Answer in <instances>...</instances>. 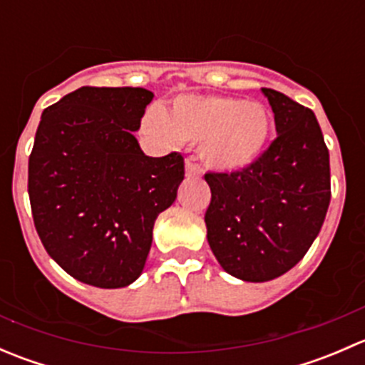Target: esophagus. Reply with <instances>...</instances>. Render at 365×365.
Instances as JSON below:
<instances>
[{
    "mask_svg": "<svg viewBox=\"0 0 365 365\" xmlns=\"http://www.w3.org/2000/svg\"><path fill=\"white\" fill-rule=\"evenodd\" d=\"M200 175H201V169L197 168L194 162L187 160L185 162V176H187V178H196V176H200Z\"/></svg>",
    "mask_w": 365,
    "mask_h": 365,
    "instance_id": "34e87169",
    "label": "esophagus"
}]
</instances>
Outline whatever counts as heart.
<instances>
[{"label":"heart","mask_w":365,"mask_h":365,"mask_svg":"<svg viewBox=\"0 0 365 365\" xmlns=\"http://www.w3.org/2000/svg\"><path fill=\"white\" fill-rule=\"evenodd\" d=\"M143 128L165 146L197 143V157L206 168L238 173L261 159L274 121L261 102L230 95H182L165 111L150 109Z\"/></svg>","instance_id":"b5f03b06"}]
</instances>
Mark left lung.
Returning a JSON list of instances; mask_svg holds the SVG:
<instances>
[{
  "instance_id": "left-lung-1",
  "label": "left lung",
  "mask_w": 365,
  "mask_h": 365,
  "mask_svg": "<svg viewBox=\"0 0 365 365\" xmlns=\"http://www.w3.org/2000/svg\"><path fill=\"white\" fill-rule=\"evenodd\" d=\"M277 138L238 173H206V238L233 277L264 282L292 270L318 237L330 205V160L311 109L263 88Z\"/></svg>"
}]
</instances>
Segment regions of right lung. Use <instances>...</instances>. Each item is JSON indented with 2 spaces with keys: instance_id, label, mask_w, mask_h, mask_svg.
<instances>
[{
  "instance_id": "add662e5",
  "label": "right lung",
  "mask_w": 365,
  "mask_h": 365,
  "mask_svg": "<svg viewBox=\"0 0 365 365\" xmlns=\"http://www.w3.org/2000/svg\"><path fill=\"white\" fill-rule=\"evenodd\" d=\"M153 93L83 86L42 113L28 164L33 222L77 281L125 288L143 274L153 224L176 200L183 157L143 153L134 132Z\"/></svg>"
}]
</instances>
